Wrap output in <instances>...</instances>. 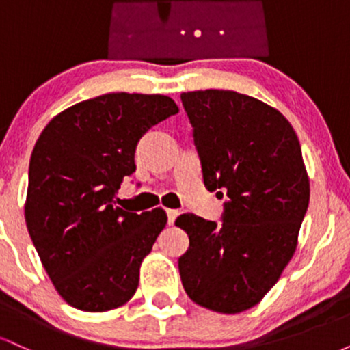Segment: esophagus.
<instances>
[{"mask_svg": "<svg viewBox=\"0 0 350 350\" xmlns=\"http://www.w3.org/2000/svg\"><path fill=\"white\" fill-rule=\"evenodd\" d=\"M166 214H167V224L172 226V224H174V220H176V217L179 215V211H174V208H167Z\"/></svg>", "mask_w": 350, "mask_h": 350, "instance_id": "34e87169", "label": "esophagus"}]
</instances>
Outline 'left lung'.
I'll return each instance as SVG.
<instances>
[{
	"instance_id": "1",
	"label": "left lung",
	"mask_w": 350,
	"mask_h": 350,
	"mask_svg": "<svg viewBox=\"0 0 350 350\" xmlns=\"http://www.w3.org/2000/svg\"><path fill=\"white\" fill-rule=\"evenodd\" d=\"M204 186L224 202L222 224L183 214L189 248L179 258L187 296L235 314L258 304L298 245L309 179L295 130L260 100L232 90L180 94Z\"/></svg>"
}]
</instances>
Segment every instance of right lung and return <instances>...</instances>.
I'll use <instances>...</instances> for the list:
<instances>
[{
	"mask_svg": "<svg viewBox=\"0 0 350 350\" xmlns=\"http://www.w3.org/2000/svg\"><path fill=\"white\" fill-rule=\"evenodd\" d=\"M179 111L166 95L105 94L51 120L29 161L24 217L44 270L70 306L120 308L166 226L163 208L128 212L116 191L136 170L139 138Z\"/></svg>",
	"mask_w": 350,
	"mask_h": 350,
	"instance_id": "right-lung-1",
	"label": "right lung"
}]
</instances>
